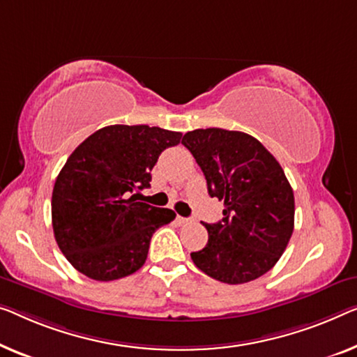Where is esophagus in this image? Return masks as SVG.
I'll return each instance as SVG.
<instances>
[{
  "mask_svg": "<svg viewBox=\"0 0 357 357\" xmlns=\"http://www.w3.org/2000/svg\"><path fill=\"white\" fill-rule=\"evenodd\" d=\"M176 221H178V225H179V226H184V225H189V222H190V221H192V220H190V218L178 216V218H176Z\"/></svg>",
  "mask_w": 357,
  "mask_h": 357,
  "instance_id": "1",
  "label": "esophagus"
}]
</instances>
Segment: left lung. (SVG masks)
<instances>
[{"label": "left lung", "instance_id": "8db88e82", "mask_svg": "<svg viewBox=\"0 0 357 357\" xmlns=\"http://www.w3.org/2000/svg\"><path fill=\"white\" fill-rule=\"evenodd\" d=\"M222 220L206 225L208 243L190 253L210 278L237 285L261 278L279 261L294 232V190L279 162L253 136L206 128L185 132Z\"/></svg>", "mask_w": 357, "mask_h": 357}]
</instances>
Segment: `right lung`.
<instances>
[{
	"mask_svg": "<svg viewBox=\"0 0 357 357\" xmlns=\"http://www.w3.org/2000/svg\"><path fill=\"white\" fill-rule=\"evenodd\" d=\"M183 135L158 126L100 128L67 158L52 189L57 245L78 273L99 282L126 278L146 263L151 238L176 213L136 202L151 172Z\"/></svg>",
	"mask_w": 357,
	"mask_h": 357,
	"instance_id": "obj_1",
	"label": "right lung"
}]
</instances>
